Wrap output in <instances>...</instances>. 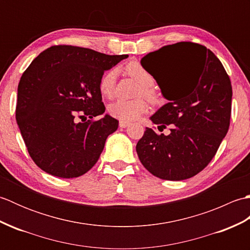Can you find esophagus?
I'll list each match as a JSON object with an SVG mask.
<instances>
[{"instance_id":"1","label":"esophagus","mask_w":250,"mask_h":250,"mask_svg":"<svg viewBox=\"0 0 250 250\" xmlns=\"http://www.w3.org/2000/svg\"><path fill=\"white\" fill-rule=\"evenodd\" d=\"M130 125V122H128V121H124V120H120L119 121V126L120 128H126V126H128Z\"/></svg>"}]
</instances>
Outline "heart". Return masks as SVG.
<instances>
[{"label":"heart","instance_id":"heart-1","mask_svg":"<svg viewBox=\"0 0 250 250\" xmlns=\"http://www.w3.org/2000/svg\"><path fill=\"white\" fill-rule=\"evenodd\" d=\"M126 72L132 77H134L137 82L142 84V92L145 97L153 99L155 92L151 89L153 83V78L151 74L146 68L143 67L140 63L132 62L126 65ZM117 78V68H110L101 77L99 83L100 92L104 97H111L114 93L115 83ZM147 105L143 100H116L115 102L109 104L108 113L117 119L124 121H132L139 118L145 113Z\"/></svg>","mask_w":250,"mask_h":250}]
</instances>
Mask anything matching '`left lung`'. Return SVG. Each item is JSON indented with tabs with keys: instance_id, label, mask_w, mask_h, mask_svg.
<instances>
[{
	"instance_id": "left-lung-1",
	"label": "left lung",
	"mask_w": 250,
	"mask_h": 250,
	"mask_svg": "<svg viewBox=\"0 0 250 250\" xmlns=\"http://www.w3.org/2000/svg\"><path fill=\"white\" fill-rule=\"evenodd\" d=\"M167 103L137 142L143 166L156 177L184 180L201 172L218 150L230 125L232 86L220 60L206 47L180 42L149 52L141 60Z\"/></svg>"
}]
</instances>
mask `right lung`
Segmentation results:
<instances>
[{
  "instance_id": "right-lung-1",
  "label": "right lung",
  "mask_w": 250,
  "mask_h": 250,
  "mask_svg": "<svg viewBox=\"0 0 250 250\" xmlns=\"http://www.w3.org/2000/svg\"><path fill=\"white\" fill-rule=\"evenodd\" d=\"M128 57L52 46L24 71L18 84L16 120L31 158L44 172L74 178L98 162L118 120L105 114L99 121L76 123L75 117L104 114L100 79Z\"/></svg>"
}]
</instances>
